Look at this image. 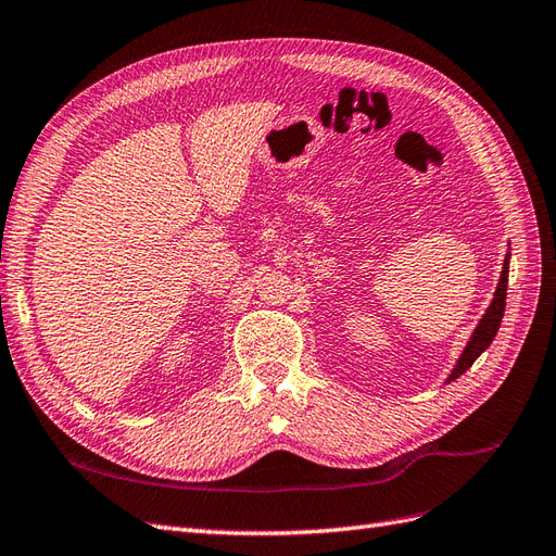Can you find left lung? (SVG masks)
<instances>
[{
	"label": "left lung",
	"instance_id": "8db88e82",
	"mask_svg": "<svg viewBox=\"0 0 556 556\" xmlns=\"http://www.w3.org/2000/svg\"><path fill=\"white\" fill-rule=\"evenodd\" d=\"M507 281H509V253L505 257V265H502V275H500V281H497V289H495V299L493 303H490V307L485 309L483 319L479 321V327L473 329L471 339L467 343V348L462 351V357L457 359V365L453 369V374H450L447 381H455L457 377H462L464 371H467L473 363L476 357H479L485 348L493 343L495 333L500 329V321H502V315H505V305H507Z\"/></svg>",
	"mask_w": 556,
	"mask_h": 556
}]
</instances>
